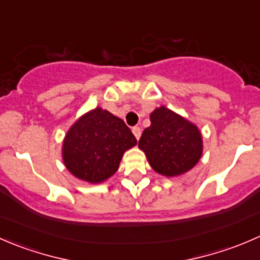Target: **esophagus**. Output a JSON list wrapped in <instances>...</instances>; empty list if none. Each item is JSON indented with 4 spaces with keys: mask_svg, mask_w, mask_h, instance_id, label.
Here are the masks:
<instances>
[{
    "mask_svg": "<svg viewBox=\"0 0 260 260\" xmlns=\"http://www.w3.org/2000/svg\"><path fill=\"white\" fill-rule=\"evenodd\" d=\"M132 132H133V135H135V137L137 138V140H140L141 133H142V131H141V128H140V127H133V128H132Z\"/></svg>",
    "mask_w": 260,
    "mask_h": 260,
    "instance_id": "obj_1",
    "label": "esophagus"
}]
</instances>
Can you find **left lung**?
<instances>
[{
	"instance_id": "left-lung-1",
	"label": "left lung",
	"mask_w": 260,
	"mask_h": 260,
	"mask_svg": "<svg viewBox=\"0 0 260 260\" xmlns=\"http://www.w3.org/2000/svg\"><path fill=\"white\" fill-rule=\"evenodd\" d=\"M138 147L154 171L170 177L192 169L203 153L198 128L165 107L151 114V125L143 131Z\"/></svg>"
}]
</instances>
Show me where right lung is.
I'll use <instances>...</instances> for the list:
<instances>
[{
    "instance_id": "right-lung-1",
    "label": "right lung",
    "mask_w": 260,
    "mask_h": 260,
    "mask_svg": "<svg viewBox=\"0 0 260 260\" xmlns=\"http://www.w3.org/2000/svg\"><path fill=\"white\" fill-rule=\"evenodd\" d=\"M136 143L137 140L122 119L96 108L70 128L62 146V158L78 179L98 183L117 171L125 149Z\"/></svg>"
}]
</instances>
